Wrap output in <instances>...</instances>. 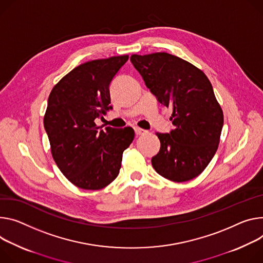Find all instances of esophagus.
Masks as SVG:
<instances>
[{"label":"esophagus","mask_w":263,"mask_h":263,"mask_svg":"<svg viewBox=\"0 0 263 263\" xmlns=\"http://www.w3.org/2000/svg\"><path fill=\"white\" fill-rule=\"evenodd\" d=\"M134 132H135L136 135H144V134L147 133L146 130L141 129V128H138V127H135V128H134Z\"/></svg>","instance_id":"34e87169"}]
</instances>
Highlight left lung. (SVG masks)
Here are the masks:
<instances>
[{"label": "left lung", "instance_id": "1", "mask_svg": "<svg viewBox=\"0 0 263 263\" xmlns=\"http://www.w3.org/2000/svg\"><path fill=\"white\" fill-rule=\"evenodd\" d=\"M158 103L172 107L170 133H157L159 152L152 157L162 177L182 182L197 177L217 151L223 113L201 70L166 52L130 58Z\"/></svg>", "mask_w": 263, "mask_h": 263}]
</instances>
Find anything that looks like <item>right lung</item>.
Returning a JSON list of instances; mask_svg holds the SVG:
<instances>
[{"label":"right lung","instance_id":"right-lung-1","mask_svg":"<svg viewBox=\"0 0 263 263\" xmlns=\"http://www.w3.org/2000/svg\"><path fill=\"white\" fill-rule=\"evenodd\" d=\"M128 55L84 63L52 89L44 116L51 153L61 172L84 190H100L118 175L134 130L97 127L110 106V84Z\"/></svg>","mask_w":263,"mask_h":263}]
</instances>
